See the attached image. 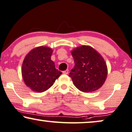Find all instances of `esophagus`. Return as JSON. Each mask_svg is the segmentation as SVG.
Instances as JSON below:
<instances>
[{
	"label": "esophagus",
	"instance_id": "34e87169",
	"mask_svg": "<svg viewBox=\"0 0 132 132\" xmlns=\"http://www.w3.org/2000/svg\"><path fill=\"white\" fill-rule=\"evenodd\" d=\"M68 72H69V71H68V70H66V71H63V73H64V74H68Z\"/></svg>",
	"mask_w": 132,
	"mask_h": 132
}]
</instances>
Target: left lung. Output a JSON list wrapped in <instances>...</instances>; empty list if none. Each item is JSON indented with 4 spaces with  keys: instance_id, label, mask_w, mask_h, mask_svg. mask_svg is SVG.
I'll use <instances>...</instances> for the list:
<instances>
[{
    "instance_id": "obj_1",
    "label": "left lung",
    "mask_w": 132,
    "mask_h": 132,
    "mask_svg": "<svg viewBox=\"0 0 132 132\" xmlns=\"http://www.w3.org/2000/svg\"><path fill=\"white\" fill-rule=\"evenodd\" d=\"M75 66L69 76L78 90L90 92L98 90L104 83L108 67L104 59L89 46L77 47L71 51Z\"/></svg>"
}]
</instances>
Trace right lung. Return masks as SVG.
Masks as SVG:
<instances>
[{"label":"right lung","mask_w":132,"mask_h":132,"mask_svg":"<svg viewBox=\"0 0 132 132\" xmlns=\"http://www.w3.org/2000/svg\"><path fill=\"white\" fill-rule=\"evenodd\" d=\"M53 51L46 46L33 49L24 57L22 74L24 83L31 90L43 92L53 85L61 73L51 60Z\"/></svg>","instance_id":"1"}]
</instances>
